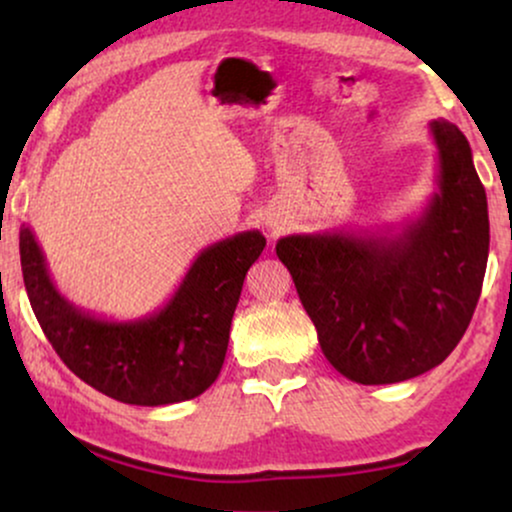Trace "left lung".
Here are the masks:
<instances>
[{"instance_id": "left-lung-1", "label": "left lung", "mask_w": 512, "mask_h": 512, "mask_svg": "<svg viewBox=\"0 0 512 512\" xmlns=\"http://www.w3.org/2000/svg\"><path fill=\"white\" fill-rule=\"evenodd\" d=\"M438 192L399 231L286 236L289 269L322 354L344 378L390 385L450 356L467 332L489 260V207L467 137L431 122Z\"/></svg>"}]
</instances>
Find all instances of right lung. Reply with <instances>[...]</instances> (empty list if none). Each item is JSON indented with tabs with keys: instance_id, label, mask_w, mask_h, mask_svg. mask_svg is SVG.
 <instances>
[{
	"instance_id": "right-lung-1",
	"label": "right lung",
	"mask_w": 512,
	"mask_h": 512,
	"mask_svg": "<svg viewBox=\"0 0 512 512\" xmlns=\"http://www.w3.org/2000/svg\"><path fill=\"white\" fill-rule=\"evenodd\" d=\"M264 245L260 231L209 245L161 310L117 322L69 303L52 284L31 226L19 236L23 284L52 349L84 383L139 407L195 399L219 378L245 274Z\"/></svg>"
}]
</instances>
